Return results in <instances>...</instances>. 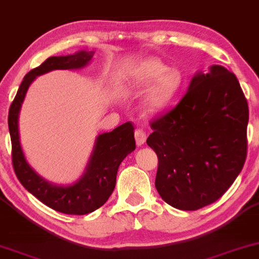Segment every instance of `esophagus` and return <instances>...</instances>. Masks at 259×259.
Returning a JSON list of instances; mask_svg holds the SVG:
<instances>
[{
    "instance_id": "34e87169",
    "label": "esophagus",
    "mask_w": 259,
    "mask_h": 259,
    "mask_svg": "<svg viewBox=\"0 0 259 259\" xmlns=\"http://www.w3.org/2000/svg\"><path fill=\"white\" fill-rule=\"evenodd\" d=\"M135 139H136V144L137 146H142L146 142L147 140V134L143 129H136L135 132Z\"/></svg>"
}]
</instances>
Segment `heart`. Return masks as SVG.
I'll return each instance as SVG.
<instances>
[{
  "instance_id": "heart-1",
  "label": "heart",
  "mask_w": 259,
  "mask_h": 259,
  "mask_svg": "<svg viewBox=\"0 0 259 259\" xmlns=\"http://www.w3.org/2000/svg\"><path fill=\"white\" fill-rule=\"evenodd\" d=\"M135 79L143 88L156 81L146 99V108L150 112H157L169 104L178 94L184 82V74L179 68H167L160 60L148 59L136 70Z\"/></svg>"
}]
</instances>
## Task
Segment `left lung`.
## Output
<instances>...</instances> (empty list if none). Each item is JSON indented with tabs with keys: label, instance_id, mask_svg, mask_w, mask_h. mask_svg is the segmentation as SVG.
Listing matches in <instances>:
<instances>
[{
	"label": "left lung",
	"instance_id": "1",
	"mask_svg": "<svg viewBox=\"0 0 259 259\" xmlns=\"http://www.w3.org/2000/svg\"><path fill=\"white\" fill-rule=\"evenodd\" d=\"M249 106L223 66L198 73L181 101L150 120L158 158L155 187L168 205L195 211L222 198L243 169Z\"/></svg>",
	"mask_w": 259,
	"mask_h": 259
}]
</instances>
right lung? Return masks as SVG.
<instances>
[{"label":"right lung","instance_id":"add662e5","mask_svg":"<svg viewBox=\"0 0 259 259\" xmlns=\"http://www.w3.org/2000/svg\"><path fill=\"white\" fill-rule=\"evenodd\" d=\"M92 57V51H81L66 57L48 58L40 66L33 68L25 75L9 109L8 126L12 140V160L17 179L42 204L65 214H88L105 204L115 189L120 162L136 148L133 123L126 122L111 133L99 135L84 177L74 185L63 187L47 182L27 163L20 144L19 112L27 90L35 77L53 70L84 67Z\"/></svg>","mask_w":259,"mask_h":259}]
</instances>
